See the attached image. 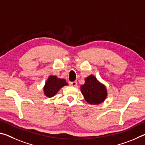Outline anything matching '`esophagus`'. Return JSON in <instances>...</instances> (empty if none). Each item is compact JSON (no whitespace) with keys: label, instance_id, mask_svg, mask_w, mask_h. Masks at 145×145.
<instances>
[{"label":"esophagus","instance_id":"1","mask_svg":"<svg viewBox=\"0 0 145 145\" xmlns=\"http://www.w3.org/2000/svg\"><path fill=\"white\" fill-rule=\"evenodd\" d=\"M70 84L71 85V86H76L77 84V81L70 82Z\"/></svg>","mask_w":145,"mask_h":145}]
</instances>
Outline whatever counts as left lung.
<instances>
[{"label": "left lung", "instance_id": "obj_1", "mask_svg": "<svg viewBox=\"0 0 145 145\" xmlns=\"http://www.w3.org/2000/svg\"><path fill=\"white\" fill-rule=\"evenodd\" d=\"M81 91L84 99L89 104H100L104 101L107 95L106 88L93 75L85 79L84 84L81 86Z\"/></svg>", "mask_w": 145, "mask_h": 145}]
</instances>
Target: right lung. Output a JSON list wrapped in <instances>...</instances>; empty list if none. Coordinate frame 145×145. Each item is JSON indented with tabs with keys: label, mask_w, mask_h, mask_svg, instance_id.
Here are the masks:
<instances>
[{
	"label": "right lung",
	"mask_w": 145,
	"mask_h": 145,
	"mask_svg": "<svg viewBox=\"0 0 145 145\" xmlns=\"http://www.w3.org/2000/svg\"><path fill=\"white\" fill-rule=\"evenodd\" d=\"M68 84L63 79H59L57 76L51 75L48 77L45 86L44 87V91L46 96L52 97L57 93L62 87Z\"/></svg>",
	"instance_id": "obj_1"
}]
</instances>
